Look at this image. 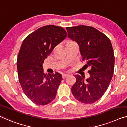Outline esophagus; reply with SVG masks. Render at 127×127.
Segmentation results:
<instances>
[{"label":"esophagus","instance_id":"34e87169","mask_svg":"<svg viewBox=\"0 0 127 127\" xmlns=\"http://www.w3.org/2000/svg\"><path fill=\"white\" fill-rule=\"evenodd\" d=\"M68 75H68L67 74H62V78H65V77H67Z\"/></svg>","mask_w":127,"mask_h":127}]
</instances>
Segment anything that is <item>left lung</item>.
Listing matches in <instances>:
<instances>
[{
	"mask_svg": "<svg viewBox=\"0 0 127 127\" xmlns=\"http://www.w3.org/2000/svg\"><path fill=\"white\" fill-rule=\"evenodd\" d=\"M68 37L78 44L86 66L90 67V77L75 75L71 88L74 97L83 103L91 104L102 97L108 89L114 69V50L110 39L92 27H66Z\"/></svg>",
	"mask_w": 127,
	"mask_h": 127,
	"instance_id": "8db88e82",
	"label": "left lung"
}]
</instances>
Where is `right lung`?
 Listing matches in <instances>:
<instances>
[{"label":"right lung","instance_id":"obj_1","mask_svg":"<svg viewBox=\"0 0 127 127\" xmlns=\"http://www.w3.org/2000/svg\"><path fill=\"white\" fill-rule=\"evenodd\" d=\"M67 37L61 27L53 25L39 28L23 41L17 60L19 81L27 97L37 105L54 100L61 80V74L44 73V60Z\"/></svg>","mask_w":127,"mask_h":127}]
</instances>
